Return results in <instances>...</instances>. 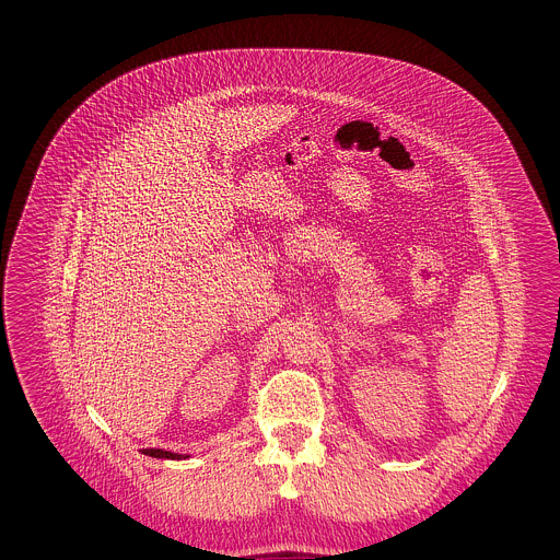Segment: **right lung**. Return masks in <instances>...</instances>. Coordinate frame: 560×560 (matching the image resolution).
Masks as SVG:
<instances>
[{
    "mask_svg": "<svg viewBox=\"0 0 560 560\" xmlns=\"http://www.w3.org/2000/svg\"><path fill=\"white\" fill-rule=\"evenodd\" d=\"M142 453L149 457H158V459H180L178 453H170V451H161V448H144Z\"/></svg>",
    "mask_w": 560,
    "mask_h": 560,
    "instance_id": "add662e5",
    "label": "right lung"
}]
</instances>
